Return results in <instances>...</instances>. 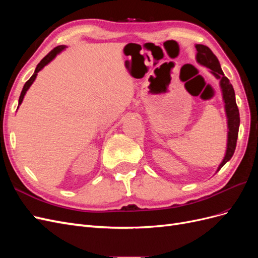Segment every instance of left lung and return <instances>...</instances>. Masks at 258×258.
Instances as JSON below:
<instances>
[{
	"instance_id": "left-lung-1",
	"label": "left lung",
	"mask_w": 258,
	"mask_h": 258,
	"mask_svg": "<svg viewBox=\"0 0 258 258\" xmlns=\"http://www.w3.org/2000/svg\"><path fill=\"white\" fill-rule=\"evenodd\" d=\"M196 49H197V61L199 62V63L209 68L211 70V72L214 74L216 79L221 80V87L223 90V98L225 101L226 114H227V118H228L229 131H228L227 151H226L225 158L217 170V171H220L225 163L228 160H230V158L232 157V155H233V153H235V150H236L239 126H240L239 108L236 103L235 90H233V87L230 84L229 80L224 75L222 69H221L220 61H218L217 57L213 53V51L208 47V46L198 44V45H196Z\"/></svg>"
}]
</instances>
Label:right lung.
<instances>
[{
	"instance_id": "1",
	"label": "right lung",
	"mask_w": 258,
	"mask_h": 258,
	"mask_svg": "<svg viewBox=\"0 0 258 258\" xmlns=\"http://www.w3.org/2000/svg\"><path fill=\"white\" fill-rule=\"evenodd\" d=\"M62 49H64V46H57V47H54L51 51H49L47 54H46V56L41 60V62L40 63L37 64V67H36V69H35V71H34V74L30 77V80L25 84V86H23V88H22V91H21V93H20V97H19V104L18 105H20L21 104V102H22V100H23V97H25V95H26V92H27V90L29 89V87L31 85H32V83L34 82V80H35V77H36V75H37V73L41 71V70L47 64V63H49V62L56 57V54L57 53H59Z\"/></svg>"
}]
</instances>
